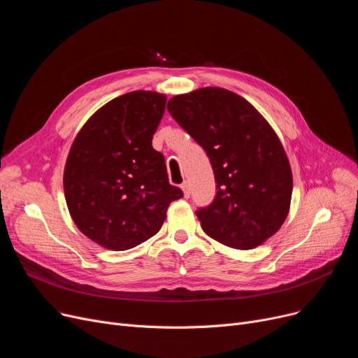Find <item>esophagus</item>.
<instances>
[{"mask_svg":"<svg viewBox=\"0 0 358 358\" xmlns=\"http://www.w3.org/2000/svg\"><path fill=\"white\" fill-rule=\"evenodd\" d=\"M181 189H182L185 197L190 196V182H189V181H184V182L181 184Z\"/></svg>","mask_w":358,"mask_h":358,"instance_id":"esophagus-1","label":"esophagus"}]
</instances>
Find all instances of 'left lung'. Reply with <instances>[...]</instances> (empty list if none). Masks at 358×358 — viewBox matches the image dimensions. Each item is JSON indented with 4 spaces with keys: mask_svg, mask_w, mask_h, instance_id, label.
Segmentation results:
<instances>
[{
    "mask_svg": "<svg viewBox=\"0 0 358 358\" xmlns=\"http://www.w3.org/2000/svg\"><path fill=\"white\" fill-rule=\"evenodd\" d=\"M166 108L213 168L216 196L196 212L203 231L236 250L273 236L287 217L293 178L267 120L245 99L217 87L176 96Z\"/></svg>",
    "mask_w": 358,
    "mask_h": 358,
    "instance_id": "8db88e82",
    "label": "left lung"
}]
</instances>
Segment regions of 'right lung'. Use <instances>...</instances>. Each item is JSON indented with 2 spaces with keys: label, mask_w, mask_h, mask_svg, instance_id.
Masks as SVG:
<instances>
[{
  "label": "right lung",
  "mask_w": 358,
  "mask_h": 358,
  "mask_svg": "<svg viewBox=\"0 0 358 358\" xmlns=\"http://www.w3.org/2000/svg\"><path fill=\"white\" fill-rule=\"evenodd\" d=\"M165 103L154 91L123 94L94 113L71 146L64 173L71 217L107 250H130L154 236L169 203L182 197L152 148Z\"/></svg>",
  "instance_id": "1"
}]
</instances>
